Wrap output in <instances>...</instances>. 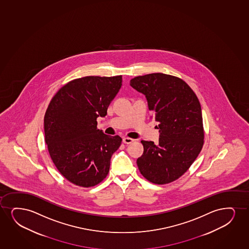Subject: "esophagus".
I'll return each instance as SVG.
<instances>
[{"instance_id": "1", "label": "esophagus", "mask_w": 249, "mask_h": 249, "mask_svg": "<svg viewBox=\"0 0 249 249\" xmlns=\"http://www.w3.org/2000/svg\"><path fill=\"white\" fill-rule=\"evenodd\" d=\"M133 142H134L133 139L128 138V137L123 138V142L124 144H130V143H132Z\"/></svg>"}]
</instances>
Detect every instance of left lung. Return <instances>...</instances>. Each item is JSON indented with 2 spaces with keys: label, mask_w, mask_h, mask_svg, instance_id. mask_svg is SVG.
<instances>
[{
  "label": "left lung",
  "mask_w": 249,
  "mask_h": 249,
  "mask_svg": "<svg viewBox=\"0 0 249 249\" xmlns=\"http://www.w3.org/2000/svg\"><path fill=\"white\" fill-rule=\"evenodd\" d=\"M129 85L145 95L151 119L159 129L157 144L142 141L139 170L151 183H171L189 169L204 144L198 98L182 79L162 73L136 76Z\"/></svg>",
  "instance_id": "1"
}]
</instances>
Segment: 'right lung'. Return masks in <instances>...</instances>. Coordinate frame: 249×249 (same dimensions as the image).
<instances>
[{
    "label": "right lung",
    "instance_id": "obj_1",
    "mask_svg": "<svg viewBox=\"0 0 249 249\" xmlns=\"http://www.w3.org/2000/svg\"><path fill=\"white\" fill-rule=\"evenodd\" d=\"M122 86V76H85L62 87L44 115L48 150L57 169L71 183L97 185L109 172L122 139L97 128Z\"/></svg>",
    "mask_w": 249,
    "mask_h": 249
}]
</instances>
